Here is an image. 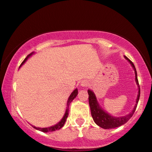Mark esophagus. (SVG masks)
Instances as JSON below:
<instances>
[{"instance_id": "34e87169", "label": "esophagus", "mask_w": 152, "mask_h": 152, "mask_svg": "<svg viewBox=\"0 0 152 152\" xmlns=\"http://www.w3.org/2000/svg\"><path fill=\"white\" fill-rule=\"evenodd\" d=\"M88 84H89V83H88V82L87 81H85V80L84 81H81V86L83 87H87L88 86Z\"/></svg>"}]
</instances>
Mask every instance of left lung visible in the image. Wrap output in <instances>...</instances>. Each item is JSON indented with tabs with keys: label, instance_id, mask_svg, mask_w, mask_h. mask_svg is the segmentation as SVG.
<instances>
[{
	"label": "left lung",
	"instance_id": "8db88e82",
	"mask_svg": "<svg viewBox=\"0 0 152 152\" xmlns=\"http://www.w3.org/2000/svg\"><path fill=\"white\" fill-rule=\"evenodd\" d=\"M124 58L130 63L131 65L133 67L134 72H135V80L137 82L138 87H139V93H138L137 99L136 101V104L134 106L133 111L130 113V114H127L126 116H113L111 114L107 113L106 111L103 110V109L99 106L98 102L96 100V97L95 94L92 91L88 90V103H89L90 109H91V113L92 118H93L94 122L98 126L102 127L103 129H114L116 127H118L121 125L126 124L129 120L132 118L133 116L137 106L139 102V97H140V87H139V81H138L137 78V73L136 68L134 66L133 62L130 61L129 59L127 58L126 56H124Z\"/></svg>",
	"mask_w": 152,
	"mask_h": 152
}]
</instances>
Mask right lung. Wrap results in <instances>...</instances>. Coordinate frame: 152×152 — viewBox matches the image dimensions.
Returning a JSON list of instances; mask_svg holds the SVG:
<instances>
[{
    "label": "right lung",
    "instance_id": "obj_1",
    "mask_svg": "<svg viewBox=\"0 0 152 152\" xmlns=\"http://www.w3.org/2000/svg\"><path fill=\"white\" fill-rule=\"evenodd\" d=\"M33 53H34V52H32V53H30V54H29V55L27 56V57H26V58L24 59L23 61L22 64H20V67L23 65V64H24V63L26 61H27V59L29 57H30ZM77 94H78V89H77V88H76V89H75L74 91H73L72 93H71V94L70 95V96H69V99H68L67 108H66V112H65V114H64V117L62 118V119L61 120V121H59L58 124H56L53 125V126H52L46 127V128H40V127H36V126H33V127H34V129H36L39 130V131H41V132H53V131L58 130V129H60L61 128H62V127L64 126V124H65V122L66 121V118H67L68 116H69V105H70L71 102H72V101L74 100L75 98H76V96H77Z\"/></svg>",
    "mask_w": 152,
    "mask_h": 152
}]
</instances>
